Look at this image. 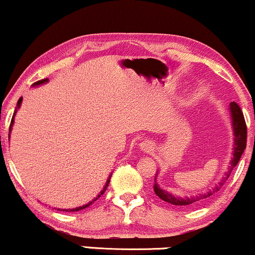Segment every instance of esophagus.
I'll list each match as a JSON object with an SVG mask.
<instances>
[{
  "instance_id": "esophagus-1",
  "label": "esophagus",
  "mask_w": 255,
  "mask_h": 255,
  "mask_svg": "<svg viewBox=\"0 0 255 255\" xmlns=\"http://www.w3.org/2000/svg\"><path fill=\"white\" fill-rule=\"evenodd\" d=\"M140 148L144 152H151L153 150V144L151 141H148V140H145V141L140 142Z\"/></svg>"
}]
</instances>
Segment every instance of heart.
Returning <instances> with one entry per match:
<instances>
[{"mask_svg": "<svg viewBox=\"0 0 255 255\" xmlns=\"http://www.w3.org/2000/svg\"><path fill=\"white\" fill-rule=\"evenodd\" d=\"M192 97V93H188V98Z\"/></svg>", "mask_w": 255, "mask_h": 255, "instance_id": "obj_1", "label": "heart"}]
</instances>
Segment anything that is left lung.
<instances>
[{
  "label": "left lung",
  "mask_w": 255,
  "mask_h": 255,
  "mask_svg": "<svg viewBox=\"0 0 255 255\" xmlns=\"http://www.w3.org/2000/svg\"><path fill=\"white\" fill-rule=\"evenodd\" d=\"M230 118H231V125H233V133H234V146H233V158H231L229 170L225 172V176L219 181L218 184L216 187H213L212 189H210L209 192L201 193V194L189 195V197H178V195H174L168 191H164L163 188H160L158 186L156 177H154V186L153 191L157 194L158 198H160L162 200L166 201V203L176 205V206H189V205H195L197 203L205 200V199L210 198L211 195L215 194L216 192H218L222 188V186L225 183V181L229 177L230 172L233 171V169L238 165L240 158H241L242 153H244L246 148V141H247V127H246V122L244 114H242L241 109L235 102L230 103ZM158 175V174H157Z\"/></svg>",
  "instance_id": "left-lung-1"
}]
</instances>
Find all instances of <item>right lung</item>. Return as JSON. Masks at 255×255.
<instances>
[{
    "mask_svg": "<svg viewBox=\"0 0 255 255\" xmlns=\"http://www.w3.org/2000/svg\"><path fill=\"white\" fill-rule=\"evenodd\" d=\"M49 81V79H43V80H39V81H37V83H34L33 85H32V86H39V85H43V84H46ZM21 102H22V97L19 99V101H17V104H16V108H15V111H14V115H13V118H11V122H10V127H9V137H10V131H11V128H13V125H14V118H15V115H16V113H17V110H19V108L21 107ZM110 177H111V175H109V178H108L107 180V182H105V184H104V187H103V189H102L101 191V193H99V194L97 195V197H96L95 199H93V200H91L90 203H87V204H85V205H83V206H79V207H75V209H57L58 211H66V212H77V211H80V210H84V209H86V207H89L90 205H92L93 203H95L96 200H98V198H101L102 195L104 194V192L107 191V188H108V186H109V182H110Z\"/></svg>",
    "mask_w": 255,
    "mask_h": 255,
    "instance_id": "obj_1",
    "label": "right lung"
}]
</instances>
